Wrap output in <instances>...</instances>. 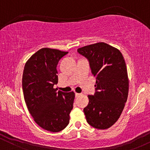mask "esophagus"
Segmentation results:
<instances>
[{"label": "esophagus", "mask_w": 150, "mask_h": 150, "mask_svg": "<svg viewBox=\"0 0 150 150\" xmlns=\"http://www.w3.org/2000/svg\"><path fill=\"white\" fill-rule=\"evenodd\" d=\"M75 97H79V96L80 95V94H79V93H77V92H75Z\"/></svg>", "instance_id": "34e87169"}]
</instances>
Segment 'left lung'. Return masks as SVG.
I'll return each mask as SVG.
<instances>
[{
  "label": "left lung",
  "mask_w": 150,
  "mask_h": 150,
  "mask_svg": "<svg viewBox=\"0 0 150 150\" xmlns=\"http://www.w3.org/2000/svg\"><path fill=\"white\" fill-rule=\"evenodd\" d=\"M77 52L88 60L96 78L95 93L88 95L89 104L84 108L86 120L94 128L107 129L119 118L128 98L124 58L119 50L104 42L80 48Z\"/></svg>",
  "instance_id": "left-lung-1"
}]
</instances>
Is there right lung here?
I'll return each mask as SVG.
<instances>
[{
	"label": "right lung",
	"mask_w": 150,
	"mask_h": 150,
	"mask_svg": "<svg viewBox=\"0 0 150 150\" xmlns=\"http://www.w3.org/2000/svg\"><path fill=\"white\" fill-rule=\"evenodd\" d=\"M68 52L43 48L27 61L22 75V90L34 121L48 131L63 130L70 121L75 93L54 89L58 83V61Z\"/></svg>",
	"instance_id": "obj_1"
}]
</instances>
